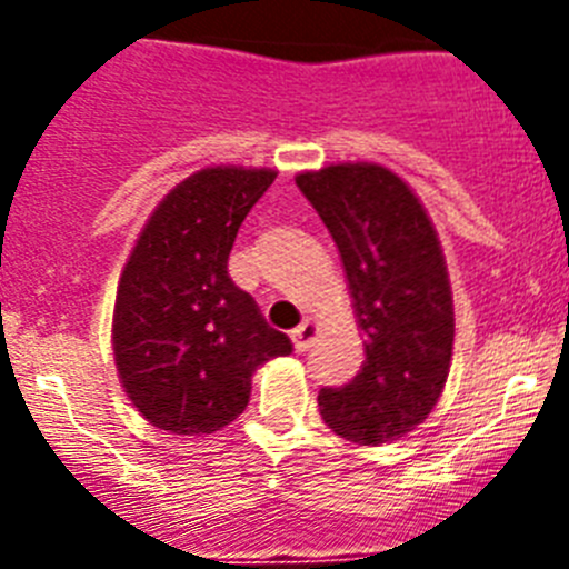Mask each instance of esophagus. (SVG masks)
Returning <instances> with one entry per match:
<instances>
[{"instance_id":"obj_1","label":"esophagus","mask_w":569,"mask_h":569,"mask_svg":"<svg viewBox=\"0 0 569 569\" xmlns=\"http://www.w3.org/2000/svg\"><path fill=\"white\" fill-rule=\"evenodd\" d=\"M316 336H319V328H316L313 321L305 319L296 330H290V339H293V347H296V353H305L308 347H313Z\"/></svg>"}]
</instances>
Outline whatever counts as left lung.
I'll use <instances>...</instances> for the list:
<instances>
[{"label": "left lung", "mask_w": 569, "mask_h": 569, "mask_svg": "<svg viewBox=\"0 0 569 569\" xmlns=\"http://www.w3.org/2000/svg\"><path fill=\"white\" fill-rule=\"evenodd\" d=\"M296 184L333 236L367 336L353 381L321 387V419L341 439L385 445L427 419L450 373L456 319L439 236L381 164H330Z\"/></svg>", "instance_id": "1"}]
</instances>
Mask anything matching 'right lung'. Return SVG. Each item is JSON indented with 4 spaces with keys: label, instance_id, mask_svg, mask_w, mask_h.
<instances>
[{
    "label": "right lung",
    "instance_id": "add662e5",
    "mask_svg": "<svg viewBox=\"0 0 569 569\" xmlns=\"http://www.w3.org/2000/svg\"><path fill=\"white\" fill-rule=\"evenodd\" d=\"M268 168H204L164 196L119 279L113 356L124 393L153 427L222 430L248 407L256 367L293 350L233 284L228 256L273 184Z\"/></svg>",
    "mask_w": 569,
    "mask_h": 569
}]
</instances>
